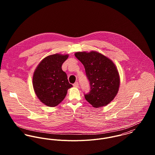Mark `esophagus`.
Wrapping results in <instances>:
<instances>
[{
	"label": "esophagus",
	"instance_id": "1",
	"mask_svg": "<svg viewBox=\"0 0 155 155\" xmlns=\"http://www.w3.org/2000/svg\"><path fill=\"white\" fill-rule=\"evenodd\" d=\"M73 87H76V88H78L79 87V84H78V82H75L74 84H73Z\"/></svg>",
	"mask_w": 155,
	"mask_h": 155
}]
</instances>
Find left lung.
I'll return each instance as SVG.
<instances>
[{
    "label": "left lung",
    "mask_w": 155,
    "mask_h": 155,
    "mask_svg": "<svg viewBox=\"0 0 155 155\" xmlns=\"http://www.w3.org/2000/svg\"><path fill=\"white\" fill-rule=\"evenodd\" d=\"M75 57L83 64L90 85V91L85 94L87 101L98 108L109 104L117 95L120 78L112 61L95 51L78 52Z\"/></svg>",
    "instance_id": "1"
}]
</instances>
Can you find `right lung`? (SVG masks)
<instances>
[{
  "mask_svg": "<svg viewBox=\"0 0 155 155\" xmlns=\"http://www.w3.org/2000/svg\"><path fill=\"white\" fill-rule=\"evenodd\" d=\"M68 55H49L36 67L33 77V86L40 101L49 107L58 105L65 98L69 84L66 73L61 66Z\"/></svg>",
  "mask_w": 155,
  "mask_h": 155,
  "instance_id": "obj_1",
  "label": "right lung"
}]
</instances>
